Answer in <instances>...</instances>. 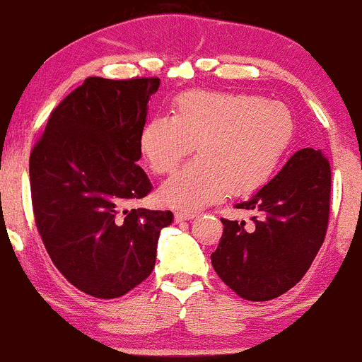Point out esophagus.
<instances>
[{"mask_svg":"<svg viewBox=\"0 0 362 362\" xmlns=\"http://www.w3.org/2000/svg\"><path fill=\"white\" fill-rule=\"evenodd\" d=\"M195 216H197L195 211H177L175 219L177 221H187V219H192Z\"/></svg>","mask_w":362,"mask_h":362,"instance_id":"obj_1","label":"esophagus"}]
</instances>
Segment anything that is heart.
Wrapping results in <instances>:
<instances>
[{
	"label": "heart",
	"mask_w": 362,
	"mask_h": 362,
	"mask_svg": "<svg viewBox=\"0 0 362 362\" xmlns=\"http://www.w3.org/2000/svg\"><path fill=\"white\" fill-rule=\"evenodd\" d=\"M296 134L284 103L250 93L187 91L172 115L149 119L139 148L156 175H168L197 143L199 156L161 187L167 204L197 209L228 192L248 194L274 175Z\"/></svg>",
	"instance_id": "b5f03b06"
}]
</instances>
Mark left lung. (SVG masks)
I'll return each instance as SVG.
<instances>
[{"label":"left lung","mask_w":362,"mask_h":362,"mask_svg":"<svg viewBox=\"0 0 362 362\" xmlns=\"http://www.w3.org/2000/svg\"><path fill=\"white\" fill-rule=\"evenodd\" d=\"M330 161L303 148L238 209L255 211L253 228L221 219L224 230L211 262L240 298L269 301L303 279L323 245L330 216Z\"/></svg>","instance_id":"obj_1"}]
</instances>
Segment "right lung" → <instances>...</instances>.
Wrapping results in <instances>:
<instances>
[{"instance_id": "1", "label": "right lung", "mask_w": 362, "mask_h": 362, "mask_svg": "<svg viewBox=\"0 0 362 362\" xmlns=\"http://www.w3.org/2000/svg\"><path fill=\"white\" fill-rule=\"evenodd\" d=\"M158 78L90 76L51 112L30 151L35 226L57 271L100 300L120 298L155 269L172 211L129 206L153 185L139 138Z\"/></svg>"}]
</instances>
